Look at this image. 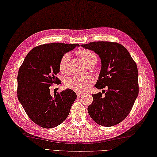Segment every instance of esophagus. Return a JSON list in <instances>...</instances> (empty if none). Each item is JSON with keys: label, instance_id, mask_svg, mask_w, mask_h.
Returning a JSON list of instances; mask_svg holds the SVG:
<instances>
[{"label": "esophagus", "instance_id": "1", "mask_svg": "<svg viewBox=\"0 0 157 157\" xmlns=\"http://www.w3.org/2000/svg\"><path fill=\"white\" fill-rule=\"evenodd\" d=\"M84 94H83V93H80V92H78L77 94V97L78 98H79V97H80L81 96H82V95H84Z\"/></svg>", "mask_w": 157, "mask_h": 157}]
</instances>
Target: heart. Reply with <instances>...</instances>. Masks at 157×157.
Returning a JSON list of instances; mask_svg holds the SVG:
<instances>
[{"label": "heart", "instance_id": "b5f03b06", "mask_svg": "<svg viewBox=\"0 0 157 157\" xmlns=\"http://www.w3.org/2000/svg\"><path fill=\"white\" fill-rule=\"evenodd\" d=\"M78 54L82 58L86 65L90 62L97 60V56L95 54L91 51L82 49L78 51ZM71 58V55L69 53L63 55L59 63V68L62 73H66L68 69V65ZM94 82V78L90 76H84V75H75L69 78L66 85L67 88L78 91H85L88 89L90 84Z\"/></svg>", "mask_w": 157, "mask_h": 157}]
</instances>
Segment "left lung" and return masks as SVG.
<instances>
[{
	"mask_svg": "<svg viewBox=\"0 0 157 157\" xmlns=\"http://www.w3.org/2000/svg\"><path fill=\"white\" fill-rule=\"evenodd\" d=\"M81 47L95 52L101 60L99 79L95 87L108 86L105 95L92 94L93 102L88 112L97 124L112 127L125 120L138 95L136 63L122 45L114 42H91Z\"/></svg>",
	"mask_w": 157,
	"mask_h": 157,
	"instance_id": "1",
	"label": "left lung"
}]
</instances>
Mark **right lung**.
<instances>
[{
    "label": "right lung",
    "mask_w": 157,
    "mask_h": 157,
    "mask_svg": "<svg viewBox=\"0 0 157 157\" xmlns=\"http://www.w3.org/2000/svg\"><path fill=\"white\" fill-rule=\"evenodd\" d=\"M78 44L52 43L36 47L29 52L19 69L17 97L27 115L37 125L56 127L67 117L77 98L71 89L51 95L49 87L60 84L57 77L62 56Z\"/></svg>",
    "instance_id": "obj_1"
}]
</instances>
